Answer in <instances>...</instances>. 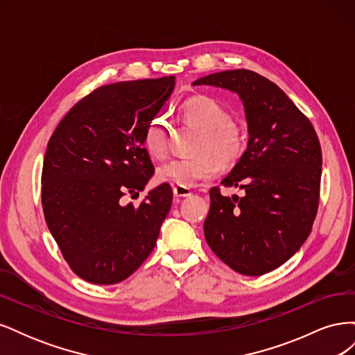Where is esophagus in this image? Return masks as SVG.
<instances>
[{
    "label": "esophagus",
    "mask_w": 355,
    "mask_h": 355,
    "mask_svg": "<svg viewBox=\"0 0 355 355\" xmlns=\"http://www.w3.org/2000/svg\"><path fill=\"white\" fill-rule=\"evenodd\" d=\"M173 194H175L176 198H185V197H189L192 194V191L189 188H185V187L175 185L173 187Z\"/></svg>",
    "instance_id": "1"
}]
</instances>
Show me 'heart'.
I'll use <instances>...</instances> for the list:
<instances>
[{"label": "heart", "mask_w": 355, "mask_h": 355, "mask_svg": "<svg viewBox=\"0 0 355 355\" xmlns=\"http://www.w3.org/2000/svg\"><path fill=\"white\" fill-rule=\"evenodd\" d=\"M185 121L201 132L194 158H173L158 168V178L179 187H196L201 180L216 178L220 163L234 166L247 148L244 128L231 121L228 110L210 98H192L182 105ZM144 146L154 158L167 154V125L163 118H153L144 133Z\"/></svg>", "instance_id": "b5f03b06"}]
</instances>
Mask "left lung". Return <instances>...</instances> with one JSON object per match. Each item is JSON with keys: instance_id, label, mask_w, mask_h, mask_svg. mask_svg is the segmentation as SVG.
<instances>
[{"instance_id": "1", "label": "left lung", "mask_w": 355, "mask_h": 355, "mask_svg": "<svg viewBox=\"0 0 355 355\" xmlns=\"http://www.w3.org/2000/svg\"><path fill=\"white\" fill-rule=\"evenodd\" d=\"M192 85L237 93L249 130L244 155L222 180L244 196L210 189L204 237L234 271L263 275L288 261L313 230L321 179L317 133L277 84L253 71L210 73Z\"/></svg>"}]
</instances>
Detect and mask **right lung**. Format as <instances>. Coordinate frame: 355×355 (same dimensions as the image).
I'll return each mask as SVG.
<instances>
[{
	"instance_id": "1",
	"label": "right lung",
	"mask_w": 355,
	"mask_h": 355,
	"mask_svg": "<svg viewBox=\"0 0 355 355\" xmlns=\"http://www.w3.org/2000/svg\"><path fill=\"white\" fill-rule=\"evenodd\" d=\"M175 77L115 83L75 103L50 137L41 202L71 270L93 284L130 277L154 250L173 200L168 184L137 194L154 175L144 146L148 123L168 101Z\"/></svg>"
}]
</instances>
